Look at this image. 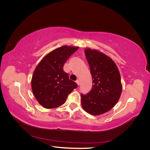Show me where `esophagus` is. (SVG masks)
I'll list each match as a JSON object with an SVG mask.
<instances>
[{
	"label": "esophagus",
	"mask_w": 150,
	"mask_h": 150,
	"mask_svg": "<svg viewBox=\"0 0 150 150\" xmlns=\"http://www.w3.org/2000/svg\"><path fill=\"white\" fill-rule=\"evenodd\" d=\"M76 82L77 84H78V86H79V85H80V82H79V80H77V81H76Z\"/></svg>",
	"instance_id": "34e87169"
}]
</instances>
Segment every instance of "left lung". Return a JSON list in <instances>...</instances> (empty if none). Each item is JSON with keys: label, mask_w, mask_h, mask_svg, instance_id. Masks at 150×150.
<instances>
[{"label": "left lung", "mask_w": 150, "mask_h": 150, "mask_svg": "<svg viewBox=\"0 0 150 150\" xmlns=\"http://www.w3.org/2000/svg\"><path fill=\"white\" fill-rule=\"evenodd\" d=\"M89 65L93 86L86 94H81L84 110L93 115L110 111L118 101L122 92L121 76L111 59L97 50L85 49Z\"/></svg>", "instance_id": "obj_1"}]
</instances>
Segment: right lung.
<instances>
[{
  "label": "right lung",
  "mask_w": 150,
  "mask_h": 150,
  "mask_svg": "<svg viewBox=\"0 0 150 150\" xmlns=\"http://www.w3.org/2000/svg\"><path fill=\"white\" fill-rule=\"evenodd\" d=\"M78 47L63 46L47 54L34 71L31 87L40 105L51 109L61 106L74 89L78 87L70 80L63 66Z\"/></svg>",
  "instance_id": "1"
}]
</instances>
